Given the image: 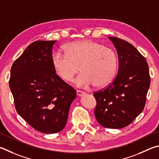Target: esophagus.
I'll list each match as a JSON object with an SVG mask.
<instances>
[{
	"label": "esophagus",
	"mask_w": 159,
	"mask_h": 159,
	"mask_svg": "<svg viewBox=\"0 0 159 159\" xmlns=\"http://www.w3.org/2000/svg\"><path fill=\"white\" fill-rule=\"evenodd\" d=\"M85 94V93L84 91H77V95L78 96H84Z\"/></svg>",
	"instance_id": "obj_1"
}]
</instances>
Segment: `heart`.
<instances>
[{
    "label": "heart",
    "instance_id": "b5f03b06",
    "mask_svg": "<svg viewBox=\"0 0 159 159\" xmlns=\"http://www.w3.org/2000/svg\"><path fill=\"white\" fill-rule=\"evenodd\" d=\"M52 61L56 74L66 82H72L81 68L82 72L75 81L80 88L105 87L115 77L118 67L116 53L93 40L68 43L66 53H53Z\"/></svg>",
    "mask_w": 159,
    "mask_h": 159
}]
</instances>
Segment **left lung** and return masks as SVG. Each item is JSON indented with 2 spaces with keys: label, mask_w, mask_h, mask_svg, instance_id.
I'll list each match as a JSON object with an SVG mask.
<instances>
[{
  "label": "left lung",
  "mask_w": 159,
  "mask_h": 159,
  "mask_svg": "<svg viewBox=\"0 0 159 159\" xmlns=\"http://www.w3.org/2000/svg\"><path fill=\"white\" fill-rule=\"evenodd\" d=\"M119 58L117 75L112 84L93 93L97 105L95 116L108 129H122L143 112L150 86L145 58L128 42L109 37Z\"/></svg>",
  "instance_id": "1"
}]
</instances>
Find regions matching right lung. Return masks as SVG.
I'll return each mask as SVG.
<instances>
[{
  "label": "right lung",
  "instance_id": "right-lung-1",
  "mask_svg": "<svg viewBox=\"0 0 159 159\" xmlns=\"http://www.w3.org/2000/svg\"><path fill=\"white\" fill-rule=\"evenodd\" d=\"M57 40L35 41L13 63L10 88L16 112L33 129L43 133L65 127L76 91L58 77L52 65Z\"/></svg>",
  "mask_w": 159,
  "mask_h": 159
}]
</instances>
